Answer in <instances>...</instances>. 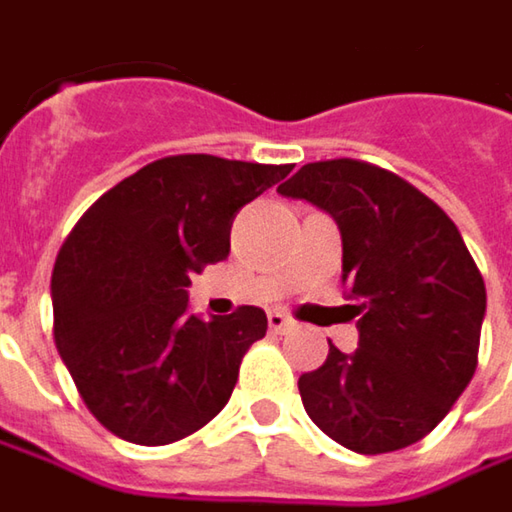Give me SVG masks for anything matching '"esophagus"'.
Returning a JSON list of instances; mask_svg holds the SVG:
<instances>
[{"label":"esophagus","mask_w":512,"mask_h":512,"mask_svg":"<svg viewBox=\"0 0 512 512\" xmlns=\"http://www.w3.org/2000/svg\"><path fill=\"white\" fill-rule=\"evenodd\" d=\"M289 324H292V318L286 316L284 310H272V313H269V327H272L275 333H284Z\"/></svg>","instance_id":"34e87169"}]
</instances>
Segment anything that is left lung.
Segmentation results:
<instances>
[{"label":"left lung","mask_w":512,"mask_h":512,"mask_svg":"<svg viewBox=\"0 0 512 512\" xmlns=\"http://www.w3.org/2000/svg\"><path fill=\"white\" fill-rule=\"evenodd\" d=\"M278 191L339 223L359 316V347L330 342L324 365L298 379L310 420L359 455L423 440L478 368L487 286L461 231L403 176L359 159L310 162Z\"/></svg>","instance_id":"obj_1"}]
</instances>
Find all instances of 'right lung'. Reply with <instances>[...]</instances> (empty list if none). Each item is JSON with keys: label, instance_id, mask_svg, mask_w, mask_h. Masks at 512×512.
Listing matches in <instances>:
<instances>
[{"label": "right lung", "instance_id": "right-lung-1", "mask_svg": "<svg viewBox=\"0 0 512 512\" xmlns=\"http://www.w3.org/2000/svg\"><path fill=\"white\" fill-rule=\"evenodd\" d=\"M289 170L165 156L109 188L69 231L51 272L54 342L80 400L115 437L165 446L223 411L266 313L237 307L205 321L185 289L226 260L237 211Z\"/></svg>", "mask_w": 512, "mask_h": 512}]
</instances>
